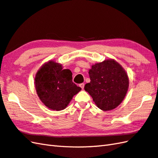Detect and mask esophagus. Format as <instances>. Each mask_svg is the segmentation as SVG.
Wrapping results in <instances>:
<instances>
[{"label": "esophagus", "mask_w": 158, "mask_h": 158, "mask_svg": "<svg viewBox=\"0 0 158 158\" xmlns=\"http://www.w3.org/2000/svg\"><path fill=\"white\" fill-rule=\"evenodd\" d=\"M84 85H84V83H81L80 85H79V86H80L81 87V89H83V88H84Z\"/></svg>", "instance_id": "1"}]
</instances>
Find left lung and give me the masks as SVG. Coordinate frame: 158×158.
<instances>
[{"label":"left lung","mask_w":158,"mask_h":158,"mask_svg":"<svg viewBox=\"0 0 158 158\" xmlns=\"http://www.w3.org/2000/svg\"><path fill=\"white\" fill-rule=\"evenodd\" d=\"M91 81L84 89L98 107L108 111L116 108L124 100L129 85L127 73L118 62L105 60L91 66L89 71Z\"/></svg>","instance_id":"1"}]
</instances>
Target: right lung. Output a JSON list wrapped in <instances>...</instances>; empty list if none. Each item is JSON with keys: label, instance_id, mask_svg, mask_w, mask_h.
Instances as JSON below:
<instances>
[{"label": "right lung", "instance_id": "1", "mask_svg": "<svg viewBox=\"0 0 158 158\" xmlns=\"http://www.w3.org/2000/svg\"><path fill=\"white\" fill-rule=\"evenodd\" d=\"M72 73L53 60L44 64L35 75V87L40 100L47 108L60 111L68 106L81 88L72 81Z\"/></svg>", "mask_w": 158, "mask_h": 158}]
</instances>
